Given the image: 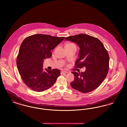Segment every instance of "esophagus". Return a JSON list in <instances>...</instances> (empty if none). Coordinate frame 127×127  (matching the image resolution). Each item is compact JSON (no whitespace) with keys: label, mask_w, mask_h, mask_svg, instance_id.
<instances>
[{"label":"esophagus","mask_w":127,"mask_h":127,"mask_svg":"<svg viewBox=\"0 0 127 127\" xmlns=\"http://www.w3.org/2000/svg\"><path fill=\"white\" fill-rule=\"evenodd\" d=\"M67 73V71H61V74H66V73Z\"/></svg>","instance_id":"34e87169"}]
</instances>
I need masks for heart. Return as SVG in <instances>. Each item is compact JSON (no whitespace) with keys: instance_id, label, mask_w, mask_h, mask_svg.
I'll list each match as a JSON object with an SVG mask.
<instances>
[{"instance_id":"obj_1","label":"heart","mask_w":127,"mask_h":127,"mask_svg":"<svg viewBox=\"0 0 127 127\" xmlns=\"http://www.w3.org/2000/svg\"><path fill=\"white\" fill-rule=\"evenodd\" d=\"M66 46H75V45L72 43H68L66 44Z\"/></svg>"}]
</instances>
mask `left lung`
I'll return each instance as SVG.
<instances>
[{"label":"left lung","instance_id":"1","mask_svg":"<svg viewBox=\"0 0 127 127\" xmlns=\"http://www.w3.org/2000/svg\"><path fill=\"white\" fill-rule=\"evenodd\" d=\"M65 40L76 43L80 48L75 67H86L84 72H72L75 79L70 85L82 93L94 91L102 83L109 68V58L107 50L98 38L80 34L68 36Z\"/></svg>","mask_w":127,"mask_h":127}]
</instances>
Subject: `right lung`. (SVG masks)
<instances>
[{
    "instance_id": "add662e5",
    "label": "right lung",
    "mask_w": 127,
    "mask_h": 127,
    "mask_svg": "<svg viewBox=\"0 0 127 127\" xmlns=\"http://www.w3.org/2000/svg\"><path fill=\"white\" fill-rule=\"evenodd\" d=\"M64 38L39 34L26 37L21 43L17 59V67L25 84L32 90H47L60 76L58 69L46 68L43 71V62L44 59L51 57V50Z\"/></svg>"
}]
</instances>
